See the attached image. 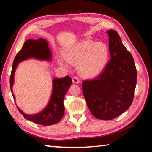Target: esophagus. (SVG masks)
<instances>
[{
  "mask_svg": "<svg viewBox=\"0 0 152 152\" xmlns=\"http://www.w3.org/2000/svg\"><path fill=\"white\" fill-rule=\"evenodd\" d=\"M72 82H73V83H78L80 82V79L77 76H74L72 78Z\"/></svg>",
  "mask_w": 152,
  "mask_h": 152,
  "instance_id": "esophagus-1",
  "label": "esophagus"
}]
</instances>
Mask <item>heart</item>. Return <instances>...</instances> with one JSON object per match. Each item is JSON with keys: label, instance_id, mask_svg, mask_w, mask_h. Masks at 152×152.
<instances>
[{"label": "heart", "instance_id": "obj_1", "mask_svg": "<svg viewBox=\"0 0 152 152\" xmlns=\"http://www.w3.org/2000/svg\"><path fill=\"white\" fill-rule=\"evenodd\" d=\"M109 49L103 42L83 40L66 50L64 53L68 62L78 64L80 74L86 78H94L101 74L109 61ZM58 62L67 66L66 61L59 58Z\"/></svg>", "mask_w": 152, "mask_h": 152}]
</instances>
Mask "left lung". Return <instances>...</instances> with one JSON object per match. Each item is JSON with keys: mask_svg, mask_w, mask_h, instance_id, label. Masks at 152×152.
I'll return each instance as SVG.
<instances>
[{"mask_svg": "<svg viewBox=\"0 0 152 152\" xmlns=\"http://www.w3.org/2000/svg\"><path fill=\"white\" fill-rule=\"evenodd\" d=\"M107 33L110 59L95 79L82 83L83 94L90 112L102 120L114 119L130 107L137 78L133 57L118 33L114 30Z\"/></svg>", "mask_w": 152, "mask_h": 152, "instance_id": "left-lung-1", "label": "left lung"}]
</instances>
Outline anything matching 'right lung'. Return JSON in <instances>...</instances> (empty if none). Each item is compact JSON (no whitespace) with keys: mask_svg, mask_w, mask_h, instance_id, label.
Here are the masks:
<instances>
[{"mask_svg":"<svg viewBox=\"0 0 152 152\" xmlns=\"http://www.w3.org/2000/svg\"><path fill=\"white\" fill-rule=\"evenodd\" d=\"M51 51L48 48V43L43 38L37 40L29 39L25 42L21 50L16 55L13 62L12 69L10 78V84L12 96L15 100V96L12 92L14 83V72L18 63L28 58H36L38 59L50 60ZM72 83V79L69 76L63 78H55L53 82V93L49 104L42 112L37 114L27 115L23 112L18 107L19 112L25 119L44 125H51L59 122L63 117L64 106L63 100L66 93Z\"/></svg>","mask_w":152,"mask_h":152,"instance_id":"1","label":"right lung"}]
</instances>
